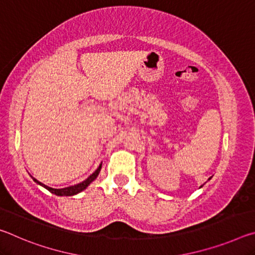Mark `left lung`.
Returning a JSON list of instances; mask_svg holds the SVG:
<instances>
[{"label":"left lung","instance_id":"obj_1","mask_svg":"<svg viewBox=\"0 0 255 255\" xmlns=\"http://www.w3.org/2000/svg\"><path fill=\"white\" fill-rule=\"evenodd\" d=\"M210 179H211V178H209V179H208V180H210Z\"/></svg>","mask_w":255,"mask_h":255}]
</instances>
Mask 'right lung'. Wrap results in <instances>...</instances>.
<instances>
[{"label": "right lung", "instance_id": "obj_1", "mask_svg": "<svg viewBox=\"0 0 255 255\" xmlns=\"http://www.w3.org/2000/svg\"><path fill=\"white\" fill-rule=\"evenodd\" d=\"M100 170H101V164H100V166H99L98 169L96 170V172H94L93 174L90 175L88 179L84 180L83 182H81V183H79V184H75V185H71V187H67V188H63V189H54V188L47 187V185L42 184V183L39 182V181H38V180L33 179V178H32V179L34 180V182H37L38 184L42 185V187L46 188L47 190H48V191H50L51 193H54V195H56V196H74V195H76V193L83 191V190L86 189V187H88V185H89L90 183H91L93 180H96V178L98 176V174H99V172H100Z\"/></svg>", "mask_w": 255, "mask_h": 255}]
</instances>
